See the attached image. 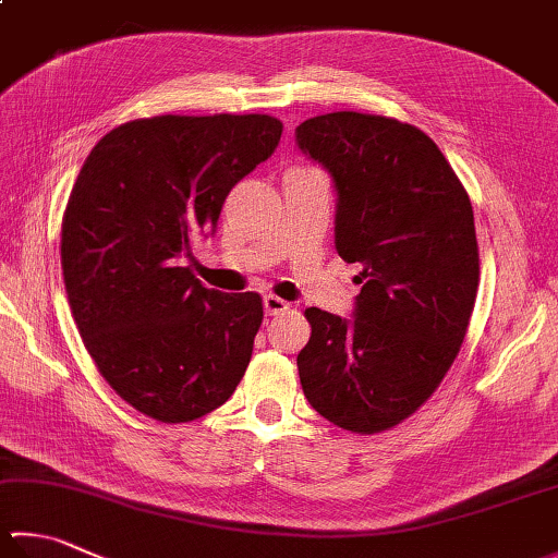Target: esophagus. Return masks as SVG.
Wrapping results in <instances>:
<instances>
[{"instance_id":"obj_1","label":"esophagus","mask_w":558,"mask_h":558,"mask_svg":"<svg viewBox=\"0 0 558 558\" xmlns=\"http://www.w3.org/2000/svg\"><path fill=\"white\" fill-rule=\"evenodd\" d=\"M287 311H289V303L287 301L275 296V293H267V296H265V313L267 315H281V313H287Z\"/></svg>"}]
</instances>
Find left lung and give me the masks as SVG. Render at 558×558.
<instances>
[{"label":"left lung","instance_id":"obj_1","mask_svg":"<svg viewBox=\"0 0 558 558\" xmlns=\"http://www.w3.org/2000/svg\"><path fill=\"white\" fill-rule=\"evenodd\" d=\"M338 192L335 247L360 262L354 318L306 308L303 393L332 425L376 435L442 384L474 313V208L435 141L388 116L335 111L296 129Z\"/></svg>","mask_w":558,"mask_h":558}]
</instances>
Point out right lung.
Returning <instances> with one entry per match:
<instances>
[{
	"label": "right lung",
	"instance_id": "add662e5",
	"mask_svg": "<svg viewBox=\"0 0 558 558\" xmlns=\"http://www.w3.org/2000/svg\"><path fill=\"white\" fill-rule=\"evenodd\" d=\"M281 129L267 113H165L121 123L82 165L62 216L68 301L99 374L143 415L192 423L247 369L262 296L206 289L180 265Z\"/></svg>",
	"mask_w": 558,
	"mask_h": 558
}]
</instances>
